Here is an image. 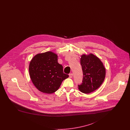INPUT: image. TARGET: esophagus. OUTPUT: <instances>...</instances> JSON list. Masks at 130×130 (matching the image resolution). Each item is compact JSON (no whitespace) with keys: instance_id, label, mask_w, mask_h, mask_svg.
Listing matches in <instances>:
<instances>
[{"instance_id":"1","label":"esophagus","mask_w":130,"mask_h":130,"mask_svg":"<svg viewBox=\"0 0 130 130\" xmlns=\"http://www.w3.org/2000/svg\"><path fill=\"white\" fill-rule=\"evenodd\" d=\"M73 74L72 73L70 74H69V77H70V78H72V77H73Z\"/></svg>"}]
</instances>
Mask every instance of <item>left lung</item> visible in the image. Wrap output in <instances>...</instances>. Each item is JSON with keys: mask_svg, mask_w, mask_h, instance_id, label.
<instances>
[{"mask_svg": "<svg viewBox=\"0 0 130 130\" xmlns=\"http://www.w3.org/2000/svg\"><path fill=\"white\" fill-rule=\"evenodd\" d=\"M83 71V80L78 85L82 93H89L98 89L105 79L106 69L102 61L96 56L83 54L80 58Z\"/></svg>", "mask_w": 130, "mask_h": 130, "instance_id": "left-lung-1", "label": "left lung"}]
</instances>
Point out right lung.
<instances>
[{
    "instance_id": "add662e5",
    "label": "right lung",
    "mask_w": 130,
    "mask_h": 130,
    "mask_svg": "<svg viewBox=\"0 0 130 130\" xmlns=\"http://www.w3.org/2000/svg\"><path fill=\"white\" fill-rule=\"evenodd\" d=\"M31 80L37 89L50 94L55 93L68 74L63 73V66L57 61V55L49 51L34 56L29 64Z\"/></svg>"
}]
</instances>
